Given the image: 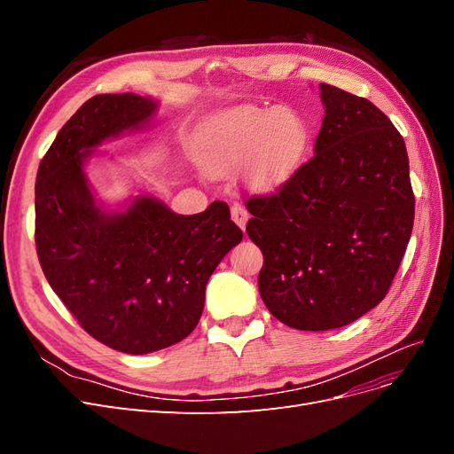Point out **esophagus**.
<instances>
[{"label": "esophagus", "mask_w": 454, "mask_h": 454, "mask_svg": "<svg viewBox=\"0 0 454 454\" xmlns=\"http://www.w3.org/2000/svg\"><path fill=\"white\" fill-rule=\"evenodd\" d=\"M231 217H232V222H235L244 231L246 223H248V219H250V214H248V210L244 208L242 204L235 202V204L231 206Z\"/></svg>", "instance_id": "obj_1"}]
</instances>
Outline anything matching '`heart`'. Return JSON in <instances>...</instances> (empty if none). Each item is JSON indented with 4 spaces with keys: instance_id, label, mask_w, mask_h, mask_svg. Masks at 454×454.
I'll return each instance as SVG.
<instances>
[{
    "instance_id": "b5f03b06",
    "label": "heart",
    "mask_w": 454,
    "mask_h": 454,
    "mask_svg": "<svg viewBox=\"0 0 454 454\" xmlns=\"http://www.w3.org/2000/svg\"><path fill=\"white\" fill-rule=\"evenodd\" d=\"M307 142L305 121L292 109L240 106L212 122L206 164L212 172L225 174L250 160L246 184L254 191H269L292 174Z\"/></svg>"
}]
</instances>
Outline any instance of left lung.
I'll list each match as a JSON object with an SVG mask.
<instances>
[{
	"instance_id": "8db88e82",
	"label": "left lung",
	"mask_w": 454,
	"mask_h": 454,
	"mask_svg": "<svg viewBox=\"0 0 454 454\" xmlns=\"http://www.w3.org/2000/svg\"><path fill=\"white\" fill-rule=\"evenodd\" d=\"M310 160L277 193L250 197L246 232L263 252L257 286L274 318L301 332L358 320L388 294L413 231L402 134L360 96L320 85Z\"/></svg>"
}]
</instances>
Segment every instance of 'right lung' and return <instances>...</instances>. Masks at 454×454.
<instances>
[{
  "instance_id": "1",
  "label": "right lung",
  "mask_w": 454,
  "mask_h": 454,
  "mask_svg": "<svg viewBox=\"0 0 454 454\" xmlns=\"http://www.w3.org/2000/svg\"><path fill=\"white\" fill-rule=\"evenodd\" d=\"M157 102L98 94L66 122L39 162L35 248L51 287L85 332L125 354H149L197 327L208 278L242 240L222 200L195 215L153 197L125 212L94 202L83 164L92 147L149 125Z\"/></svg>"
}]
</instances>
